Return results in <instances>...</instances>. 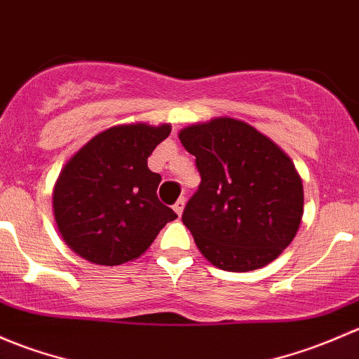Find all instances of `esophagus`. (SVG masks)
<instances>
[{"mask_svg": "<svg viewBox=\"0 0 359 359\" xmlns=\"http://www.w3.org/2000/svg\"><path fill=\"white\" fill-rule=\"evenodd\" d=\"M184 197H180L178 201H176V204L172 205V209H175V212L178 214V216H181V212H183V209H184Z\"/></svg>", "mask_w": 359, "mask_h": 359, "instance_id": "34e87169", "label": "esophagus"}]
</instances>
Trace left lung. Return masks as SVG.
Segmentation results:
<instances>
[{
    "mask_svg": "<svg viewBox=\"0 0 359 359\" xmlns=\"http://www.w3.org/2000/svg\"><path fill=\"white\" fill-rule=\"evenodd\" d=\"M180 140L201 175L181 221L205 259L226 271L276 259L297 233L304 205L302 181L285 152L230 117L188 126Z\"/></svg>",
    "mask_w": 359,
    "mask_h": 359,
    "instance_id": "1",
    "label": "left lung"
}]
</instances>
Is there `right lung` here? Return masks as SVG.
<instances>
[{"label": "right lung", "instance_id": "obj_1", "mask_svg": "<svg viewBox=\"0 0 359 359\" xmlns=\"http://www.w3.org/2000/svg\"><path fill=\"white\" fill-rule=\"evenodd\" d=\"M171 126H114L65 164L53 210L65 243L86 261L116 266L142 256L176 212L157 197L147 161Z\"/></svg>", "mask_w": 359, "mask_h": 359}]
</instances>
